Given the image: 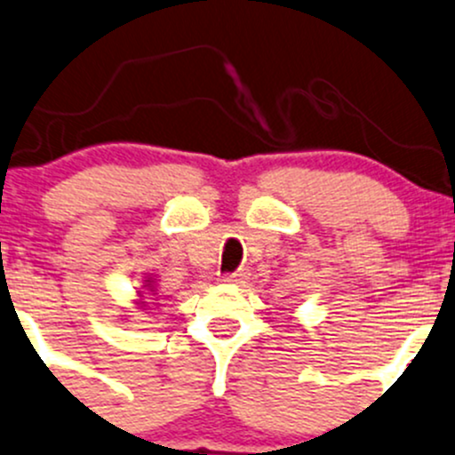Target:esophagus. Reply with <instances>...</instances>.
I'll use <instances>...</instances> for the list:
<instances>
[{
  "label": "esophagus",
  "mask_w": 455,
  "mask_h": 455,
  "mask_svg": "<svg viewBox=\"0 0 455 455\" xmlns=\"http://www.w3.org/2000/svg\"><path fill=\"white\" fill-rule=\"evenodd\" d=\"M224 283H243L246 281V275L243 272H233V275H224Z\"/></svg>",
  "instance_id": "esophagus-1"
}]
</instances>
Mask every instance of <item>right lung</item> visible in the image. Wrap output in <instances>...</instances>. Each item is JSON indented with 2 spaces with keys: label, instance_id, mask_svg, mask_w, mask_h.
Segmentation results:
<instances>
[{
  "label": "right lung",
  "instance_id": "obj_1",
  "mask_svg": "<svg viewBox=\"0 0 455 455\" xmlns=\"http://www.w3.org/2000/svg\"><path fill=\"white\" fill-rule=\"evenodd\" d=\"M155 296H159L156 281L152 279V276H146V279H143V283L137 288V299H135L137 309H148L150 305H155L152 303V300H156Z\"/></svg>",
  "mask_w": 455,
  "mask_h": 455
}]
</instances>
